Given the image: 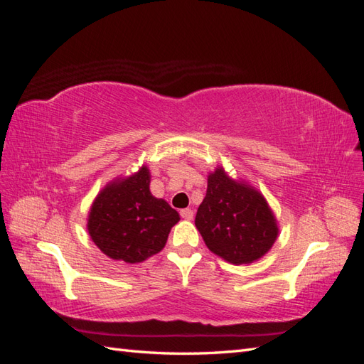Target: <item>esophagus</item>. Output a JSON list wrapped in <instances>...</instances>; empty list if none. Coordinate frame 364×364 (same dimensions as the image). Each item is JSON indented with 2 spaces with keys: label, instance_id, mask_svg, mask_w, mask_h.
Instances as JSON below:
<instances>
[{
  "label": "esophagus",
  "instance_id": "obj_1",
  "mask_svg": "<svg viewBox=\"0 0 364 364\" xmlns=\"http://www.w3.org/2000/svg\"><path fill=\"white\" fill-rule=\"evenodd\" d=\"M181 217L185 218V220H193V217H194L193 209H190V208L182 209V211H181Z\"/></svg>",
  "mask_w": 364,
  "mask_h": 364
}]
</instances>
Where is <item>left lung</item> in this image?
<instances>
[{"label": "left lung", "mask_w": 364, "mask_h": 364, "mask_svg": "<svg viewBox=\"0 0 364 364\" xmlns=\"http://www.w3.org/2000/svg\"><path fill=\"white\" fill-rule=\"evenodd\" d=\"M196 228L209 250L235 266L266 255L279 232L262 194L245 182L230 179L222 167L208 176Z\"/></svg>", "instance_id": "left-lung-1"}]
</instances>
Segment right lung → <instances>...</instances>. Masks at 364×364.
<instances>
[{
  "label": "right lung",
  "instance_id": "add662e5",
  "mask_svg": "<svg viewBox=\"0 0 364 364\" xmlns=\"http://www.w3.org/2000/svg\"><path fill=\"white\" fill-rule=\"evenodd\" d=\"M150 171L142 167L129 178L109 182L87 215V232L112 259L135 264L161 252L179 214L150 193Z\"/></svg>",
  "mask_w": 364,
  "mask_h": 364
}]
</instances>
